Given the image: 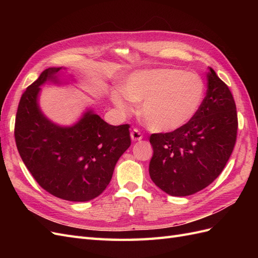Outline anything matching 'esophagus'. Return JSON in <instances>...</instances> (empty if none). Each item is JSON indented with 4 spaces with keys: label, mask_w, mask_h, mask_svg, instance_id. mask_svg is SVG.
Wrapping results in <instances>:
<instances>
[{
    "label": "esophagus",
    "mask_w": 258,
    "mask_h": 258,
    "mask_svg": "<svg viewBox=\"0 0 258 258\" xmlns=\"http://www.w3.org/2000/svg\"><path fill=\"white\" fill-rule=\"evenodd\" d=\"M130 138H131L132 141L136 142V141H140V140H142L143 136H142L141 132H140L138 129H134V130L131 131V134H130Z\"/></svg>",
    "instance_id": "obj_1"
}]
</instances>
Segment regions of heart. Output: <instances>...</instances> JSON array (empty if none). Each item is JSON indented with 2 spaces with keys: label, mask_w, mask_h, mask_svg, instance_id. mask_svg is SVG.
Instances as JSON below:
<instances>
[{
  "label": "heart",
  "mask_w": 258,
  "mask_h": 258,
  "mask_svg": "<svg viewBox=\"0 0 258 258\" xmlns=\"http://www.w3.org/2000/svg\"><path fill=\"white\" fill-rule=\"evenodd\" d=\"M206 86L201 77L179 69L142 70L132 73L119 90L111 91L118 112L127 116L130 103H142L141 115L155 132H172L191 121L205 99Z\"/></svg>",
  "instance_id": "heart-1"
}]
</instances>
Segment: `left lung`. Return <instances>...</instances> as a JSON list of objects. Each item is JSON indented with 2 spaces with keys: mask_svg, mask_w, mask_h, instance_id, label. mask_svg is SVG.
Wrapping results in <instances>:
<instances>
[{
  "mask_svg": "<svg viewBox=\"0 0 258 258\" xmlns=\"http://www.w3.org/2000/svg\"><path fill=\"white\" fill-rule=\"evenodd\" d=\"M207 77V96L191 121L150 138L154 152L151 178L170 196H189L206 188L221 174L236 144L235 100L213 69Z\"/></svg>",
  "mask_w": 258,
  "mask_h": 258,
  "instance_id": "1",
  "label": "left lung"
}]
</instances>
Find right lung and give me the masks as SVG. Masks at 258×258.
Instances as JSON below:
<instances>
[{
    "label": "right lung",
    "instance_id": "1",
    "mask_svg": "<svg viewBox=\"0 0 258 258\" xmlns=\"http://www.w3.org/2000/svg\"><path fill=\"white\" fill-rule=\"evenodd\" d=\"M64 70H45L23 92L15 139L23 163L42 188L63 200L84 202L110 184L116 162L131 144L129 124L112 126L91 108L71 126L47 118L38 102L41 86L68 85L61 73Z\"/></svg>",
    "mask_w": 258,
    "mask_h": 258
}]
</instances>
